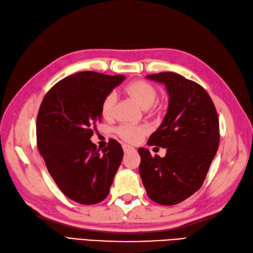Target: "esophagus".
I'll use <instances>...</instances> for the list:
<instances>
[{"label":"esophagus","mask_w":253,"mask_h":253,"mask_svg":"<svg viewBox=\"0 0 253 253\" xmlns=\"http://www.w3.org/2000/svg\"><path fill=\"white\" fill-rule=\"evenodd\" d=\"M123 150H124L125 153H129V152L136 151V150H134V148H132V146L128 145V144H123Z\"/></svg>","instance_id":"esophagus-1"}]
</instances>
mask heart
Wrapping results in <instances>:
<instances>
[{"label": "heart", "mask_w": 253, "mask_h": 253, "mask_svg": "<svg viewBox=\"0 0 253 253\" xmlns=\"http://www.w3.org/2000/svg\"><path fill=\"white\" fill-rule=\"evenodd\" d=\"M127 91L143 109L151 108L155 103L158 96L156 88L144 81L132 82V83L127 86ZM116 100L117 95L115 91H110L103 98V101L101 103V114L105 119H109V117L112 116ZM115 131L122 139H124L127 142L136 143L149 132V128L144 125L134 126L123 124L117 127Z\"/></svg>", "instance_id": "heart-1"}]
</instances>
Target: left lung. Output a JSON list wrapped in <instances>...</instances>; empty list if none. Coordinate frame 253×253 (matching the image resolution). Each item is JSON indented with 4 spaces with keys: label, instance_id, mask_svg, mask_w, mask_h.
<instances>
[{
    "label": "left lung",
    "instance_id": "left-lung-1",
    "mask_svg": "<svg viewBox=\"0 0 253 253\" xmlns=\"http://www.w3.org/2000/svg\"><path fill=\"white\" fill-rule=\"evenodd\" d=\"M167 88L169 104L149 145L166 149L165 157L140 148L139 172L152 201L171 206L201 189L220 142L218 113L204 88L173 72L146 75Z\"/></svg>",
    "mask_w": 253,
    "mask_h": 253
}]
</instances>
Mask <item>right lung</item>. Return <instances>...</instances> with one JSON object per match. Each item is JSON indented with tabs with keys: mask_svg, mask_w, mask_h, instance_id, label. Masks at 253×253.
<instances>
[{
	"mask_svg": "<svg viewBox=\"0 0 253 253\" xmlns=\"http://www.w3.org/2000/svg\"><path fill=\"white\" fill-rule=\"evenodd\" d=\"M124 80V75L79 72L58 82L41 103L38 149L55 183L76 203L102 202L121 165L124 152L116 140L100 153L90 138L101 121L103 98Z\"/></svg>",
	"mask_w": 253,
	"mask_h": 253,
	"instance_id": "right-lung-1",
	"label": "right lung"
}]
</instances>
